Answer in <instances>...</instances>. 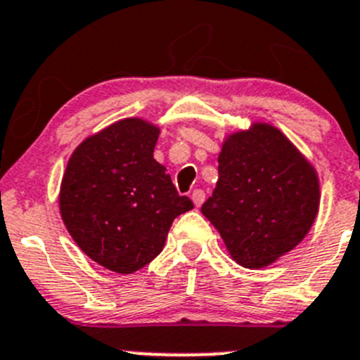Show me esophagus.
<instances>
[{
	"mask_svg": "<svg viewBox=\"0 0 360 360\" xmlns=\"http://www.w3.org/2000/svg\"><path fill=\"white\" fill-rule=\"evenodd\" d=\"M191 200H193V204L197 205V207H200L202 202L205 200V193L202 190H193V193H191Z\"/></svg>",
	"mask_w": 360,
	"mask_h": 360,
	"instance_id": "34e87169",
	"label": "esophagus"
}]
</instances>
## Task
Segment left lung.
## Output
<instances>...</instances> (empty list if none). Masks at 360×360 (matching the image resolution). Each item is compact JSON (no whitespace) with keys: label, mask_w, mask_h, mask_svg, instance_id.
<instances>
[{"label":"left lung","mask_w":360,"mask_h":360,"mask_svg":"<svg viewBox=\"0 0 360 360\" xmlns=\"http://www.w3.org/2000/svg\"><path fill=\"white\" fill-rule=\"evenodd\" d=\"M218 163L219 179L202 212L237 264L265 267L304 239L319 212V179L280 130L255 124L232 135Z\"/></svg>","instance_id":"1"}]
</instances>
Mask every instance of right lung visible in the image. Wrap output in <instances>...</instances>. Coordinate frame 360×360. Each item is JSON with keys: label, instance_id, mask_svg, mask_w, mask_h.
Masks as SVG:
<instances>
[{"label": "right lung", "instance_id": "right-lung-1", "mask_svg": "<svg viewBox=\"0 0 360 360\" xmlns=\"http://www.w3.org/2000/svg\"><path fill=\"white\" fill-rule=\"evenodd\" d=\"M158 134L142 120L117 121L86 139L63 176L59 209L70 236L114 273L158 257L174 219L193 209L153 158Z\"/></svg>", "mask_w": 360, "mask_h": 360}]
</instances>
